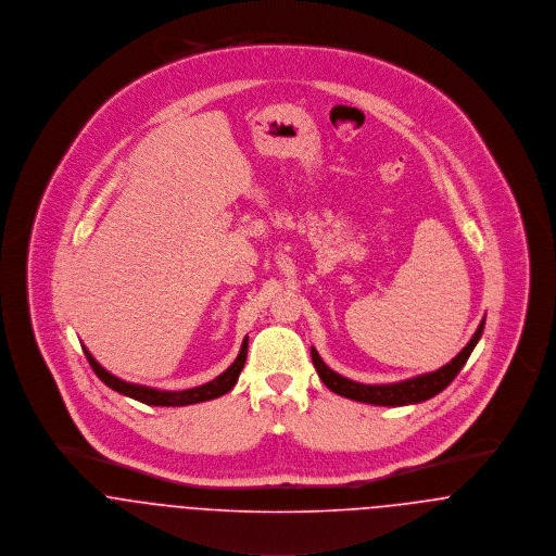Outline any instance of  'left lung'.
I'll return each instance as SVG.
<instances>
[{"instance_id": "left-lung-1", "label": "left lung", "mask_w": 556, "mask_h": 556, "mask_svg": "<svg viewBox=\"0 0 556 556\" xmlns=\"http://www.w3.org/2000/svg\"><path fill=\"white\" fill-rule=\"evenodd\" d=\"M484 321L486 317L480 321L476 334L471 337V341L460 350V354L456 358H452L445 367L425 372L405 381H396V383H358L352 381L339 372L326 367V363L319 358L317 350L311 348V361L313 367L317 370L319 379L326 383V388H330L334 394H341L345 399L352 401H361V403H369V405H383V407H401V405H416L422 401H429L434 394H439L443 388H447L452 383V379L460 372L465 367V363L469 361L473 348L478 345L482 332H484Z\"/></svg>"}]
</instances>
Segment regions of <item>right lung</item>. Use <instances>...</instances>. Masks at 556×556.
<instances>
[{"label": "right lung", "mask_w": 556, "mask_h": 556, "mask_svg": "<svg viewBox=\"0 0 556 556\" xmlns=\"http://www.w3.org/2000/svg\"><path fill=\"white\" fill-rule=\"evenodd\" d=\"M248 337L243 339V345H241V352L237 356V361L224 370L222 375H217L213 381L208 383H202V386H195V388H189V390H157V388H147V386H138V383H129L124 381L119 377H115L113 372L104 369L91 354L87 348H83L91 369L96 370V375L109 386L113 388L115 392L125 394L134 401H140L144 405H155V407H184V405H193V403H202V401H211V399H217L226 392H230L235 388V383L239 381V375L245 367V361H248Z\"/></svg>", "instance_id": "obj_1"}]
</instances>
